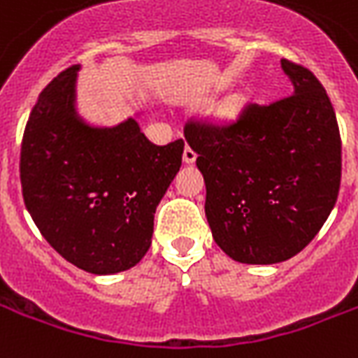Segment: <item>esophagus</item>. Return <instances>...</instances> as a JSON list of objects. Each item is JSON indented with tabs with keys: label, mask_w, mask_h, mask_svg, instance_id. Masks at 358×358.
I'll list each match as a JSON object with an SVG mask.
<instances>
[{
	"label": "esophagus",
	"mask_w": 358,
	"mask_h": 358,
	"mask_svg": "<svg viewBox=\"0 0 358 358\" xmlns=\"http://www.w3.org/2000/svg\"><path fill=\"white\" fill-rule=\"evenodd\" d=\"M197 159V152L193 150L192 145H186V150H184V161L186 163H193Z\"/></svg>",
	"instance_id": "1"
}]
</instances>
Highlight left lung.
<instances>
[{"label": "left lung", "instance_id": "8db88e82", "mask_svg": "<svg viewBox=\"0 0 358 358\" xmlns=\"http://www.w3.org/2000/svg\"><path fill=\"white\" fill-rule=\"evenodd\" d=\"M287 96L246 102L233 119L184 127L206 184L216 245L241 264H277L303 250L332 213L341 182V138L324 87L282 58Z\"/></svg>", "mask_w": 358, "mask_h": 358}]
</instances>
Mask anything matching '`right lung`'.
I'll list each match as a JSON object with an SVG mask.
<instances>
[{"label": "right lung", "mask_w": 358, "mask_h": 358, "mask_svg": "<svg viewBox=\"0 0 358 358\" xmlns=\"http://www.w3.org/2000/svg\"><path fill=\"white\" fill-rule=\"evenodd\" d=\"M76 70L58 73L31 108L20 145L24 205L64 260L94 275L136 266L153 214L182 166L184 140L155 145L129 119L91 129L73 112Z\"/></svg>", "instance_id": "1"}]
</instances>
